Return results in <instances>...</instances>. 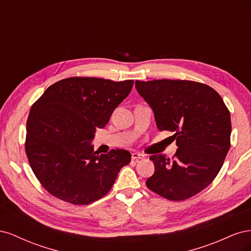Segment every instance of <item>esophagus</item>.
I'll list each match as a JSON object with an SVG mask.
<instances>
[{"label":"esophagus","mask_w":251,"mask_h":251,"mask_svg":"<svg viewBox=\"0 0 251 251\" xmlns=\"http://www.w3.org/2000/svg\"><path fill=\"white\" fill-rule=\"evenodd\" d=\"M144 156L139 154V153H133L132 154V159L133 160H140V159H143Z\"/></svg>","instance_id":"1"}]
</instances>
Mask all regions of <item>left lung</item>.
<instances>
[{
  "label": "left lung",
  "instance_id": "1",
  "mask_svg": "<svg viewBox=\"0 0 251 251\" xmlns=\"http://www.w3.org/2000/svg\"><path fill=\"white\" fill-rule=\"evenodd\" d=\"M153 109L158 130L173 132L178 150L173 158L151 155L155 173L147 180L151 192L183 201L206 188L221 170L230 148V113L222 97L193 80L135 81Z\"/></svg>",
  "mask_w": 251,
  "mask_h": 251
}]
</instances>
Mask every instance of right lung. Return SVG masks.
I'll use <instances>...</instances> for the list:
<instances>
[{
    "label": "right lung",
    "instance_id": "1",
    "mask_svg": "<svg viewBox=\"0 0 251 251\" xmlns=\"http://www.w3.org/2000/svg\"><path fill=\"white\" fill-rule=\"evenodd\" d=\"M133 85V79L69 77L53 83L32 104L25 151L35 177L49 194L87 205L110 192L119 171L131 161L130 151L112 150L98 155L90 143Z\"/></svg>",
    "mask_w": 251,
    "mask_h": 251
}]
</instances>
